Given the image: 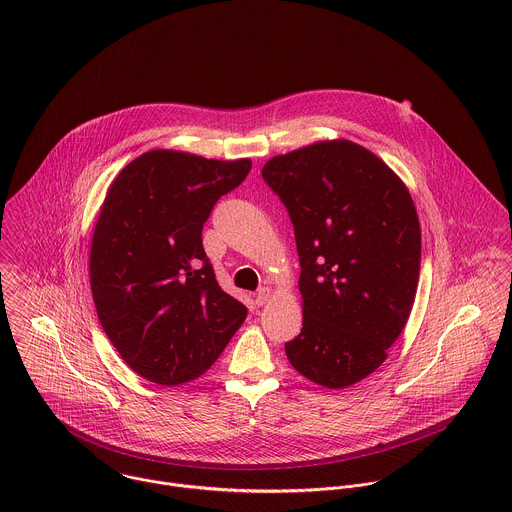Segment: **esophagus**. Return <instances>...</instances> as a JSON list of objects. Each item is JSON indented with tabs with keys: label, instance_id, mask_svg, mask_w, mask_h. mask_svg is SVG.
<instances>
[{
	"label": "esophagus",
	"instance_id": "esophagus-1",
	"mask_svg": "<svg viewBox=\"0 0 512 512\" xmlns=\"http://www.w3.org/2000/svg\"><path fill=\"white\" fill-rule=\"evenodd\" d=\"M272 297V290L270 288H260L256 293V305H266Z\"/></svg>",
	"mask_w": 512,
	"mask_h": 512
}]
</instances>
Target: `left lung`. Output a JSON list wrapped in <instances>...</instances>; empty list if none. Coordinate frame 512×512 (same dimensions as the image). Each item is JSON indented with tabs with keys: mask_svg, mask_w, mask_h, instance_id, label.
Here are the masks:
<instances>
[{
	"mask_svg": "<svg viewBox=\"0 0 512 512\" xmlns=\"http://www.w3.org/2000/svg\"><path fill=\"white\" fill-rule=\"evenodd\" d=\"M264 181L293 222L301 333L293 368L339 390L372 374L408 323L422 234L404 181L372 151L325 140L268 159Z\"/></svg>",
	"mask_w": 512,
	"mask_h": 512,
	"instance_id": "left-lung-1",
	"label": "left lung"
}]
</instances>
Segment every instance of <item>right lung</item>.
<instances>
[{
	"label": "right lung",
	"mask_w": 512,
	"mask_h": 512,
	"mask_svg": "<svg viewBox=\"0 0 512 512\" xmlns=\"http://www.w3.org/2000/svg\"><path fill=\"white\" fill-rule=\"evenodd\" d=\"M250 167L248 157L151 149L108 187L90 244V290L104 333L149 382L199 378L246 319L248 309L220 290L201 232Z\"/></svg>",
	"instance_id": "add662e5"
}]
</instances>
